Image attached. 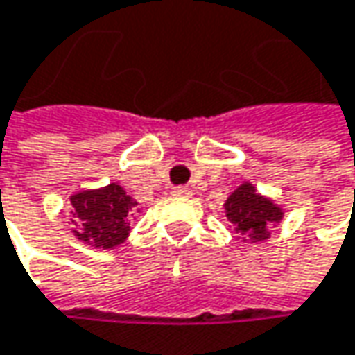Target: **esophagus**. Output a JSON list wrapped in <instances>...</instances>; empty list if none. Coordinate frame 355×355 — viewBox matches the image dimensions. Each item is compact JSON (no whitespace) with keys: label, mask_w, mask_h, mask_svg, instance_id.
<instances>
[{"label":"esophagus","mask_w":355,"mask_h":355,"mask_svg":"<svg viewBox=\"0 0 355 355\" xmlns=\"http://www.w3.org/2000/svg\"><path fill=\"white\" fill-rule=\"evenodd\" d=\"M173 193H175V197H191L193 195V191L189 187H177Z\"/></svg>","instance_id":"esophagus-1"}]
</instances>
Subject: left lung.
Here are the masks:
<instances>
[{
  "label": "left lung",
  "instance_id": "8db88e82",
  "mask_svg": "<svg viewBox=\"0 0 355 355\" xmlns=\"http://www.w3.org/2000/svg\"><path fill=\"white\" fill-rule=\"evenodd\" d=\"M225 217L231 220L235 233L243 243H259L269 239V227L279 225L283 219V207L275 200L257 193L251 182H243L225 200Z\"/></svg>",
  "mask_w": 355,
  "mask_h": 355
}]
</instances>
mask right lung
Wrapping results in <instances>:
<instances>
[{
  "label": "right lung",
  "instance_id": "obj_1",
  "mask_svg": "<svg viewBox=\"0 0 355 355\" xmlns=\"http://www.w3.org/2000/svg\"><path fill=\"white\" fill-rule=\"evenodd\" d=\"M70 205L76 239L96 249L122 245L130 233V217L140 213L138 202L118 182L80 191L70 197Z\"/></svg>",
  "mask_w": 355,
  "mask_h": 355
}]
</instances>
